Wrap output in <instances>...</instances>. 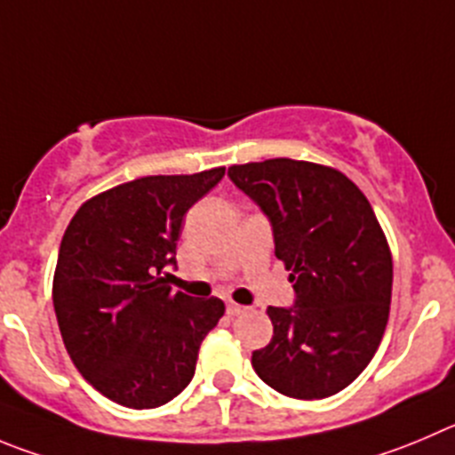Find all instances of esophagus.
Segmentation results:
<instances>
[{
  "mask_svg": "<svg viewBox=\"0 0 455 455\" xmlns=\"http://www.w3.org/2000/svg\"><path fill=\"white\" fill-rule=\"evenodd\" d=\"M249 307H244V305H237V303H233V300H228L227 303V314L228 316H240V314H244L247 312Z\"/></svg>",
  "mask_w": 455,
  "mask_h": 455,
  "instance_id": "34e87169",
  "label": "esophagus"
}]
</instances>
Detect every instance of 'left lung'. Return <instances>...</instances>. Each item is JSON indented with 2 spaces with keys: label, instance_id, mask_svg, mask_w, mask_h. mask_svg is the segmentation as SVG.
Masks as SVG:
<instances>
[{
  "label": "left lung",
  "instance_id": "8db88e82",
  "mask_svg": "<svg viewBox=\"0 0 455 455\" xmlns=\"http://www.w3.org/2000/svg\"><path fill=\"white\" fill-rule=\"evenodd\" d=\"M228 180L269 220L296 294L267 307L274 337L253 368L287 397H330L362 375L388 323L393 258L375 211L346 175L309 161L231 165Z\"/></svg>",
  "mask_w": 455,
  "mask_h": 455
}]
</instances>
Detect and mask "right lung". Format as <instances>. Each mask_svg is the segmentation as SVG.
Returning <instances> with one entry per match:
<instances>
[{"mask_svg": "<svg viewBox=\"0 0 455 455\" xmlns=\"http://www.w3.org/2000/svg\"><path fill=\"white\" fill-rule=\"evenodd\" d=\"M224 168L127 181L78 208L60 242L53 307L80 375L127 409H156L195 375L204 337L224 314L168 287L188 208Z\"/></svg>", "mask_w": 455, "mask_h": 455, "instance_id": "obj_1", "label": "right lung"}]
</instances>
